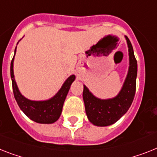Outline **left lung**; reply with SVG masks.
I'll return each mask as SVG.
<instances>
[{"label":"left lung","mask_w":157,"mask_h":157,"mask_svg":"<svg viewBox=\"0 0 157 157\" xmlns=\"http://www.w3.org/2000/svg\"><path fill=\"white\" fill-rule=\"evenodd\" d=\"M127 40L129 52V69L123 88L115 98L101 100L95 97L86 86H84L83 99L85 112L89 121L97 126L111 125L117 122L131 106L136 93L137 61L129 39Z\"/></svg>","instance_id":"left-lung-1"}]
</instances>
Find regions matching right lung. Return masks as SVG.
I'll use <instances>...</instances> for the list:
<instances>
[{"label": "right lung", "instance_id": "obj_1", "mask_svg": "<svg viewBox=\"0 0 157 157\" xmlns=\"http://www.w3.org/2000/svg\"><path fill=\"white\" fill-rule=\"evenodd\" d=\"M13 59L14 56L11 61L10 74H11L14 97H15L17 105H19L20 109H21L29 118L36 123H54L55 121L59 119V117L61 114L64 100L66 98L68 90L70 89L71 84L75 80V76L72 75L69 76L66 80V81L64 83V85L61 87L60 91L52 99L44 101H29L21 94L18 90L17 86L13 75Z\"/></svg>", "mask_w": 157, "mask_h": 157}]
</instances>
